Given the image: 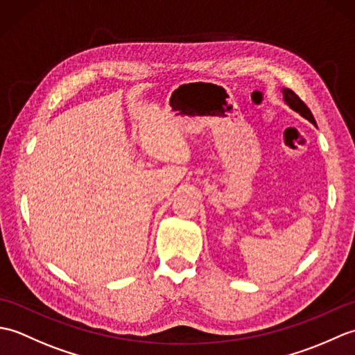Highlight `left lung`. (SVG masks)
I'll return each mask as SVG.
<instances>
[{
  "label": "left lung",
  "mask_w": 355,
  "mask_h": 355,
  "mask_svg": "<svg viewBox=\"0 0 355 355\" xmlns=\"http://www.w3.org/2000/svg\"><path fill=\"white\" fill-rule=\"evenodd\" d=\"M282 93H284V101H285V103L288 105V107L291 108V110H294L296 112H299L300 116L302 117H305L306 120H310L311 123H314L315 125V120H314V117H313V114H311V111H310V108L306 107V105L299 99V96L293 92V89H288V88H282Z\"/></svg>",
  "instance_id": "8db88e82"
}]
</instances>
